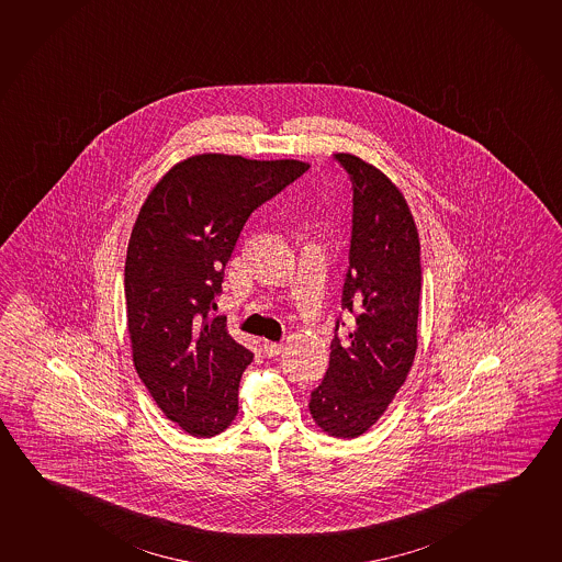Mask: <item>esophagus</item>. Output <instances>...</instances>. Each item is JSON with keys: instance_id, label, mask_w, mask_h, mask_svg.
<instances>
[{"instance_id": "1", "label": "esophagus", "mask_w": 562, "mask_h": 562, "mask_svg": "<svg viewBox=\"0 0 562 562\" xmlns=\"http://www.w3.org/2000/svg\"><path fill=\"white\" fill-rule=\"evenodd\" d=\"M262 350H265V353L270 356V358H274V356H280V353L284 351V346H282V344L269 342V340H265V342H262Z\"/></svg>"}]
</instances>
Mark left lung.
I'll list each match as a JSON object with an SVG mask.
<instances>
[{"label": "left lung", "mask_w": 562, "mask_h": 562, "mask_svg": "<svg viewBox=\"0 0 562 562\" xmlns=\"http://www.w3.org/2000/svg\"><path fill=\"white\" fill-rule=\"evenodd\" d=\"M334 160L353 189L342 310L356 325L340 338L344 321H336L328 369L311 392L310 409L323 431L353 439L386 412L414 363L422 262L414 216L398 188L358 156L340 153Z\"/></svg>", "instance_id": "8db88e82"}]
</instances>
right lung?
I'll use <instances>...</instances> for the list:
<instances>
[{"label": "right lung", "mask_w": 562, "mask_h": 562, "mask_svg": "<svg viewBox=\"0 0 562 562\" xmlns=\"http://www.w3.org/2000/svg\"><path fill=\"white\" fill-rule=\"evenodd\" d=\"M307 170L300 160L191 156L140 206L123 280L133 363L164 415L193 437L234 422L252 361L226 317L212 315L237 237L252 211Z\"/></svg>", "instance_id": "add662e5"}]
</instances>
